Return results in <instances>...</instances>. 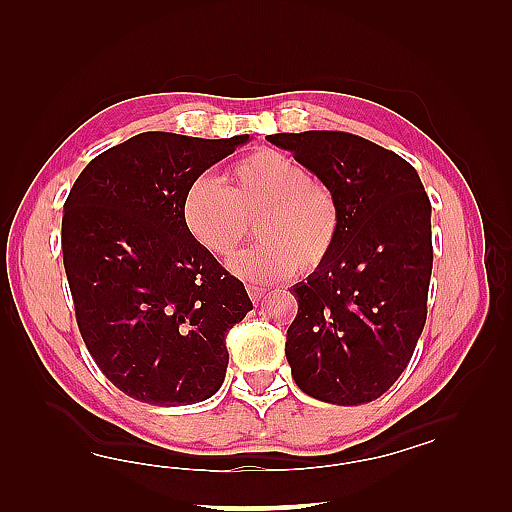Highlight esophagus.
<instances>
[{"mask_svg":"<svg viewBox=\"0 0 512 512\" xmlns=\"http://www.w3.org/2000/svg\"><path fill=\"white\" fill-rule=\"evenodd\" d=\"M266 288H259V286H248V295L253 301H262L266 297Z\"/></svg>","mask_w":512,"mask_h":512,"instance_id":"esophagus-1","label":"esophagus"}]
</instances>
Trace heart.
<instances>
[{
	"instance_id": "b5f03b06",
	"label": "heart",
	"mask_w": 512,
	"mask_h": 512,
	"mask_svg": "<svg viewBox=\"0 0 512 512\" xmlns=\"http://www.w3.org/2000/svg\"><path fill=\"white\" fill-rule=\"evenodd\" d=\"M226 180L228 187L202 173L182 193V224L202 250L231 257L255 220L262 242L235 259V275L275 281L295 268L310 273L328 259L339 235V204L295 158L259 149L237 160Z\"/></svg>"
}]
</instances>
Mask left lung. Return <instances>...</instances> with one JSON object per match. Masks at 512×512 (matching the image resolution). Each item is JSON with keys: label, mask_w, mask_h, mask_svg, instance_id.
<instances>
[{"label": "left lung", "mask_w": 512, "mask_h": 512, "mask_svg": "<svg viewBox=\"0 0 512 512\" xmlns=\"http://www.w3.org/2000/svg\"><path fill=\"white\" fill-rule=\"evenodd\" d=\"M266 138L339 204L332 253L290 288L299 303L286 336L292 378L303 394L330 405L372 402L405 372L427 321L431 202L407 160L361 136Z\"/></svg>", "instance_id": "1"}]
</instances>
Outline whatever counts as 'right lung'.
I'll return each instance as SVG.
<instances>
[{"label":"right lung","mask_w":512,"mask_h":512,"mask_svg":"<svg viewBox=\"0 0 512 512\" xmlns=\"http://www.w3.org/2000/svg\"><path fill=\"white\" fill-rule=\"evenodd\" d=\"M145 132L96 156L63 206V266L76 323L129 398L193 405L222 387L226 332L253 310L246 288L187 233V184L246 145Z\"/></svg>","instance_id":"1"}]
</instances>
